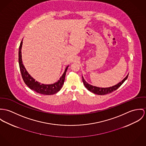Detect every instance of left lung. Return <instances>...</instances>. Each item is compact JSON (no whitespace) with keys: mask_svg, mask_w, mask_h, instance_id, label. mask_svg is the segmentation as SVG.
Returning <instances> with one entry per match:
<instances>
[{"mask_svg":"<svg viewBox=\"0 0 146 146\" xmlns=\"http://www.w3.org/2000/svg\"><path fill=\"white\" fill-rule=\"evenodd\" d=\"M128 75H129V74L126 76V77L124 80H123L121 82H119L117 84H116L113 86H112V87H107V88H100V87H96V86H94L92 85H91V84H88L86 81L84 80L83 76H82V81L83 82V84H84L85 87H86V88L88 91H91V92H92L95 94L98 95H106V94L111 93L114 91H115L116 90H117L128 78Z\"/></svg>","mask_w":146,"mask_h":146,"instance_id":"left-lung-1","label":"left lung"}]
</instances>
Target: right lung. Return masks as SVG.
Wrapping results in <instances>:
<instances>
[{"label":"right lung","instance_id":"right-lung-1","mask_svg":"<svg viewBox=\"0 0 146 146\" xmlns=\"http://www.w3.org/2000/svg\"><path fill=\"white\" fill-rule=\"evenodd\" d=\"M22 43L23 42L22 40L19 48L18 61H19V65L21 75H22L23 80L25 83V84L30 89L33 90V91L36 92L37 93H38L40 94L45 95H54L57 93L58 91L60 90V89L62 88L64 84L66 72L69 66H67L66 67L63 74L58 82L51 84H41V83L38 82L37 81H35V79H33V77L29 74V73L27 72V71L26 70V68H25L24 65L22 63V54H21V49H22Z\"/></svg>","mask_w":146,"mask_h":146}]
</instances>
